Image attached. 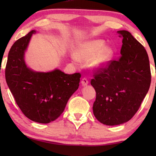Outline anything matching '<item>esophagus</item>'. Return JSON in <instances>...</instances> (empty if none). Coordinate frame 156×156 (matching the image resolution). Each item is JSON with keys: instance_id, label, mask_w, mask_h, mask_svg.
Instances as JSON below:
<instances>
[{"instance_id": "1", "label": "esophagus", "mask_w": 156, "mask_h": 156, "mask_svg": "<svg viewBox=\"0 0 156 156\" xmlns=\"http://www.w3.org/2000/svg\"><path fill=\"white\" fill-rule=\"evenodd\" d=\"M88 83H89V82H88V80H87V78H85V77L82 78V84L83 85V86H86V85L88 84Z\"/></svg>"}]
</instances>
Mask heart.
Returning <instances> with one entry per match:
<instances>
[{
	"label": "heart",
	"mask_w": 156,
	"mask_h": 156,
	"mask_svg": "<svg viewBox=\"0 0 156 156\" xmlns=\"http://www.w3.org/2000/svg\"><path fill=\"white\" fill-rule=\"evenodd\" d=\"M102 40H91L79 47L75 57L80 61H89V65L94 69H102L112 60L114 51L112 48L104 46Z\"/></svg>",
	"instance_id": "obj_1"
}]
</instances>
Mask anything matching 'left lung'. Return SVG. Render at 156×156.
Segmentation results:
<instances>
[{"instance_id":"8db88e82","label":"left lung","mask_w":156,"mask_h":156,"mask_svg":"<svg viewBox=\"0 0 156 156\" xmlns=\"http://www.w3.org/2000/svg\"><path fill=\"white\" fill-rule=\"evenodd\" d=\"M123 37L121 56L102 69L94 71L91 84L95 89L93 112L108 126L129 121L139 109L151 82L148 56L144 47L129 32L119 30Z\"/></svg>"}]
</instances>
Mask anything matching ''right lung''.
<instances>
[{"label":"right lung","mask_w":156,"mask_h":156,"mask_svg":"<svg viewBox=\"0 0 156 156\" xmlns=\"http://www.w3.org/2000/svg\"><path fill=\"white\" fill-rule=\"evenodd\" d=\"M35 30L20 38L10 48L5 80L17 105L27 118L41 123L57 119L80 86V73L65 74L59 69L35 72L27 67L24 52Z\"/></svg>","instance_id":"1"}]
</instances>
